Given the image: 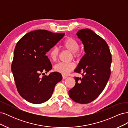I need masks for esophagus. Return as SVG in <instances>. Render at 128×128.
<instances>
[{
	"instance_id": "obj_1",
	"label": "esophagus",
	"mask_w": 128,
	"mask_h": 128,
	"mask_svg": "<svg viewBox=\"0 0 128 128\" xmlns=\"http://www.w3.org/2000/svg\"><path fill=\"white\" fill-rule=\"evenodd\" d=\"M66 78H67V76L62 75V78H63V80H64V79H66Z\"/></svg>"
}]
</instances>
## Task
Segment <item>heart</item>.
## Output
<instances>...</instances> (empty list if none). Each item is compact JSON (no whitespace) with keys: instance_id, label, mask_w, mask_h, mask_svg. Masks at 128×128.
<instances>
[{"instance_id":"1","label":"heart","mask_w":128,"mask_h":128,"mask_svg":"<svg viewBox=\"0 0 128 128\" xmlns=\"http://www.w3.org/2000/svg\"><path fill=\"white\" fill-rule=\"evenodd\" d=\"M64 47L72 52L73 56L78 58L80 55V51L78 50L79 43L78 41L72 37H69L66 40L63 44ZM59 51L57 48H53L50 53V57L53 61H56L59 56ZM75 67V64L72 62L64 63L59 62L54 66V70L64 75H67Z\"/></svg>"}]
</instances>
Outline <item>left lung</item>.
Wrapping results in <instances>:
<instances>
[{"instance_id":"8db88e82","label":"left lung","mask_w":128,"mask_h":128,"mask_svg":"<svg viewBox=\"0 0 128 128\" xmlns=\"http://www.w3.org/2000/svg\"><path fill=\"white\" fill-rule=\"evenodd\" d=\"M76 35L84 45L86 54L74 72H82L83 78L75 77V86L69 91V96L76 102L88 104L97 98L106 86L112 55L106 41L92 30H80Z\"/></svg>"}]
</instances>
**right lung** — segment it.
<instances>
[{
  "mask_svg": "<svg viewBox=\"0 0 128 128\" xmlns=\"http://www.w3.org/2000/svg\"><path fill=\"white\" fill-rule=\"evenodd\" d=\"M64 36V33L38 30L26 34L17 42L11 69L18 91L27 102L40 104L48 101L56 85L62 79L58 72L40 75L52 69L46 54Z\"/></svg>",
  "mask_w": 128,
  "mask_h": 128,
  "instance_id": "1",
  "label": "right lung"
}]
</instances>
